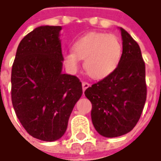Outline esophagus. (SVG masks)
Here are the masks:
<instances>
[{
  "label": "esophagus",
  "mask_w": 161,
  "mask_h": 161,
  "mask_svg": "<svg viewBox=\"0 0 161 161\" xmlns=\"http://www.w3.org/2000/svg\"><path fill=\"white\" fill-rule=\"evenodd\" d=\"M89 86H90V84H89L88 82H86V81H82V89H83V91L86 90Z\"/></svg>",
  "instance_id": "1"
}]
</instances>
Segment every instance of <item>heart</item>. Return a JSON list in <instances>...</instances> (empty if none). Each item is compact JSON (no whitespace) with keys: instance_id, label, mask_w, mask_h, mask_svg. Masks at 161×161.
<instances>
[{"instance_id":"1","label":"heart","mask_w":161,"mask_h":161,"mask_svg":"<svg viewBox=\"0 0 161 161\" xmlns=\"http://www.w3.org/2000/svg\"><path fill=\"white\" fill-rule=\"evenodd\" d=\"M122 55V45L115 35L103 32H89L80 37L73 44V52L65 55L67 66L76 70L80 59L84 60L87 74L101 80L112 74L118 68Z\"/></svg>"}]
</instances>
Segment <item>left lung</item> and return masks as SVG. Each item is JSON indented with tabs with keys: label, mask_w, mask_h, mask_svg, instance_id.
I'll use <instances>...</instances> for the list:
<instances>
[{
	"label": "left lung",
	"mask_w": 161,
	"mask_h": 161,
	"mask_svg": "<svg viewBox=\"0 0 161 161\" xmlns=\"http://www.w3.org/2000/svg\"><path fill=\"white\" fill-rule=\"evenodd\" d=\"M122 55L112 74L87 88L92 121L99 134L118 137L138 122L147 100L146 66L138 43L120 28Z\"/></svg>",
	"instance_id": "left-lung-1"
}]
</instances>
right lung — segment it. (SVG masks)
I'll list each match as a JSON object with an SVG mask.
<instances>
[{
  "instance_id": "add662e5",
  "label": "right lung",
  "mask_w": 161,
  "mask_h": 161,
  "mask_svg": "<svg viewBox=\"0 0 161 161\" xmlns=\"http://www.w3.org/2000/svg\"><path fill=\"white\" fill-rule=\"evenodd\" d=\"M60 26H42L20 42L12 67L14 112L28 133L52 142L61 138L82 94L76 76L62 73Z\"/></svg>"
}]
</instances>
